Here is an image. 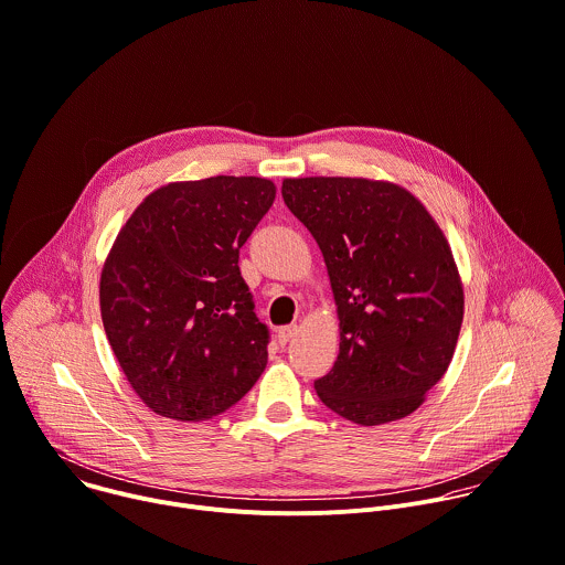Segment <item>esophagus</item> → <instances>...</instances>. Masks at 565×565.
I'll return each instance as SVG.
<instances>
[{"label":"esophagus","instance_id":"esophagus-1","mask_svg":"<svg viewBox=\"0 0 565 565\" xmlns=\"http://www.w3.org/2000/svg\"><path fill=\"white\" fill-rule=\"evenodd\" d=\"M296 333H298V327H296V324H289V327L278 329V340H280V344H287Z\"/></svg>","mask_w":565,"mask_h":565}]
</instances>
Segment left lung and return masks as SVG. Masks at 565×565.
I'll return each mask as SVG.
<instances>
[{"mask_svg": "<svg viewBox=\"0 0 565 565\" xmlns=\"http://www.w3.org/2000/svg\"><path fill=\"white\" fill-rule=\"evenodd\" d=\"M282 199L322 252L340 320V353L316 380L318 397L360 426L411 415L446 373L463 320L444 232L391 181L285 179Z\"/></svg>", "mask_w": 565, "mask_h": 565, "instance_id": "left-lung-1", "label": "left lung"}]
</instances>
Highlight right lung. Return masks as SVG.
<instances>
[{"instance_id": "add662e5", "label": "right lung", "mask_w": 565, "mask_h": 565, "mask_svg": "<svg viewBox=\"0 0 565 565\" xmlns=\"http://www.w3.org/2000/svg\"><path fill=\"white\" fill-rule=\"evenodd\" d=\"M260 177L168 183L132 212L102 269V320L141 402L179 422L232 408L267 366V327L238 252L269 212Z\"/></svg>"}]
</instances>
